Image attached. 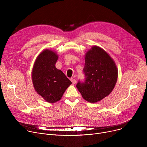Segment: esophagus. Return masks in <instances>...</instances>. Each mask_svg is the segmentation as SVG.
Here are the masks:
<instances>
[{
	"label": "esophagus",
	"instance_id": "obj_1",
	"mask_svg": "<svg viewBox=\"0 0 147 147\" xmlns=\"http://www.w3.org/2000/svg\"><path fill=\"white\" fill-rule=\"evenodd\" d=\"M71 81L72 83L74 84L76 83V80L74 79H71Z\"/></svg>",
	"mask_w": 147,
	"mask_h": 147
}]
</instances>
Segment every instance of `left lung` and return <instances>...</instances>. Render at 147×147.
<instances>
[{
	"label": "left lung",
	"instance_id": "obj_1",
	"mask_svg": "<svg viewBox=\"0 0 147 147\" xmlns=\"http://www.w3.org/2000/svg\"><path fill=\"white\" fill-rule=\"evenodd\" d=\"M84 82L76 87L86 101L95 103L109 95L113 90L118 78V69L113 59L106 51L94 46L85 55L83 68Z\"/></svg>",
	"mask_w": 147,
	"mask_h": 147
}]
</instances>
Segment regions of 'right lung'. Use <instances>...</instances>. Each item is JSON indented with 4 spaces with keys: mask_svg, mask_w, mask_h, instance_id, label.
Listing matches in <instances>:
<instances>
[{
    "mask_svg": "<svg viewBox=\"0 0 147 147\" xmlns=\"http://www.w3.org/2000/svg\"><path fill=\"white\" fill-rule=\"evenodd\" d=\"M58 58L55 52L45 49L36 59L32 73L35 90L49 103L59 101L71 84L64 73L56 68Z\"/></svg>",
    "mask_w": 147,
    "mask_h": 147,
    "instance_id": "add662e5",
    "label": "right lung"
}]
</instances>
